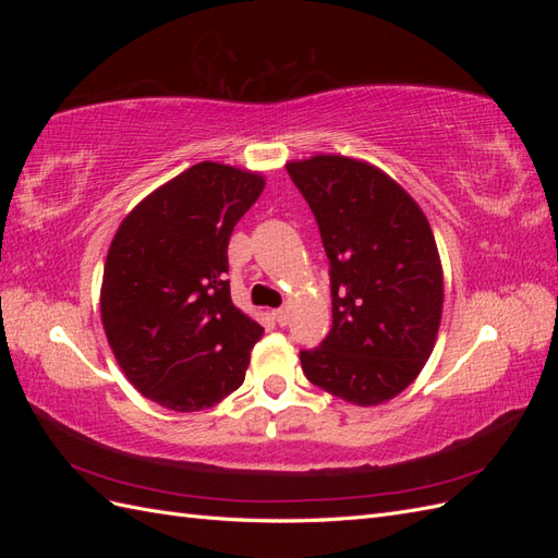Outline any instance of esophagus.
<instances>
[{"instance_id":"obj_1","label":"esophagus","mask_w":558,"mask_h":558,"mask_svg":"<svg viewBox=\"0 0 558 558\" xmlns=\"http://www.w3.org/2000/svg\"><path fill=\"white\" fill-rule=\"evenodd\" d=\"M272 318L277 320V324H279V326H286V324H289V310H286V307L272 310Z\"/></svg>"}]
</instances>
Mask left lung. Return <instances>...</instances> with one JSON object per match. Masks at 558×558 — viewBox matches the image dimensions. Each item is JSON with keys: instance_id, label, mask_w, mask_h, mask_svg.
Returning <instances> with one entry per match:
<instances>
[{"instance_id": "8db88e82", "label": "left lung", "mask_w": 558, "mask_h": 558, "mask_svg": "<svg viewBox=\"0 0 558 558\" xmlns=\"http://www.w3.org/2000/svg\"><path fill=\"white\" fill-rule=\"evenodd\" d=\"M330 263L332 328L300 351L305 377L369 408L408 388L435 347L442 267L424 211L377 167L316 156L286 165Z\"/></svg>"}]
</instances>
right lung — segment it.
Listing matches in <instances>:
<instances>
[{"label": "right lung", "instance_id": "add662e5", "mask_svg": "<svg viewBox=\"0 0 558 558\" xmlns=\"http://www.w3.org/2000/svg\"><path fill=\"white\" fill-rule=\"evenodd\" d=\"M258 174L199 162L130 211L111 242L102 324L142 396L172 412L240 388L263 328L232 305L228 242L263 193Z\"/></svg>", "mask_w": 558, "mask_h": 558}]
</instances>
